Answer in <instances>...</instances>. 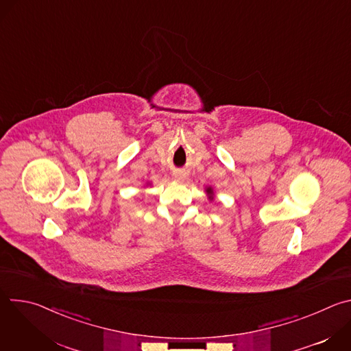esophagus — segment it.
Masks as SVG:
<instances>
[{
    "label": "esophagus",
    "mask_w": 351,
    "mask_h": 351,
    "mask_svg": "<svg viewBox=\"0 0 351 351\" xmlns=\"http://www.w3.org/2000/svg\"><path fill=\"white\" fill-rule=\"evenodd\" d=\"M175 179H178V180H183V179H184V175H183V173L176 172V173H175Z\"/></svg>",
    "instance_id": "esophagus-1"
}]
</instances>
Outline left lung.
Returning <instances> with one entry per match:
<instances>
[{"mask_svg": "<svg viewBox=\"0 0 351 351\" xmlns=\"http://www.w3.org/2000/svg\"><path fill=\"white\" fill-rule=\"evenodd\" d=\"M206 191H207V194H210V198L213 199V194H214V190H213V187H207V189H206Z\"/></svg>", "mask_w": 351, "mask_h": 351, "instance_id": "8db88e82", "label": "left lung"}]
</instances>
